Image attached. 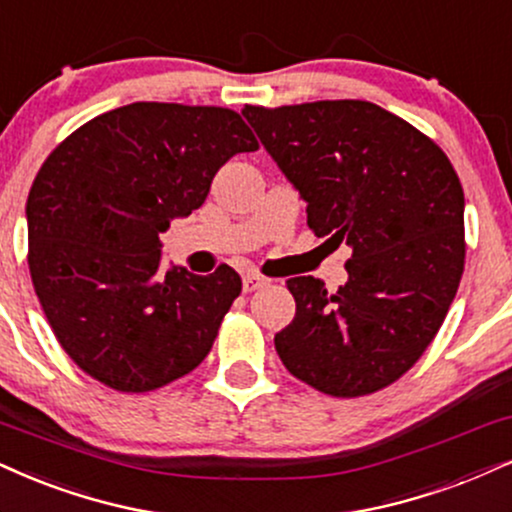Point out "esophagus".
<instances>
[{
    "mask_svg": "<svg viewBox=\"0 0 512 512\" xmlns=\"http://www.w3.org/2000/svg\"><path fill=\"white\" fill-rule=\"evenodd\" d=\"M266 285H268V280H266V277H261V275L246 273V275L242 277V289H244L246 294L256 292V289H261V287H266Z\"/></svg>",
    "mask_w": 512,
    "mask_h": 512,
    "instance_id": "1",
    "label": "esophagus"
}]
</instances>
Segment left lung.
<instances>
[{
  "mask_svg": "<svg viewBox=\"0 0 512 512\" xmlns=\"http://www.w3.org/2000/svg\"><path fill=\"white\" fill-rule=\"evenodd\" d=\"M242 113L308 204V227L351 246L334 294L318 277L287 280L296 315L277 356L337 399L389 387L432 344L463 277L465 197L449 156L361 99Z\"/></svg>",
  "mask_w": 512,
  "mask_h": 512,
  "instance_id": "left-lung-1",
  "label": "left lung"
}]
</instances>
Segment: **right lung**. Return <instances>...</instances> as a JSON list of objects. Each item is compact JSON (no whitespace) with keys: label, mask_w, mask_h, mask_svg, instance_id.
<instances>
[{"label":"right lung","mask_w":512,"mask_h":512,"mask_svg":"<svg viewBox=\"0 0 512 512\" xmlns=\"http://www.w3.org/2000/svg\"><path fill=\"white\" fill-rule=\"evenodd\" d=\"M258 142L223 106L135 102L68 135L30 187L28 266L49 325L82 372L142 394L211 351L242 292L230 266L161 270V232L204 204L213 175Z\"/></svg>","instance_id":"1"}]
</instances>
